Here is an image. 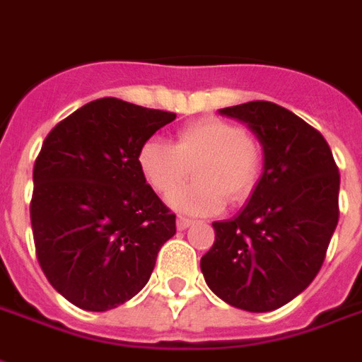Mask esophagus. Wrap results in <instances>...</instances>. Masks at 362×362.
<instances>
[{
    "instance_id": "1",
    "label": "esophagus",
    "mask_w": 362,
    "mask_h": 362,
    "mask_svg": "<svg viewBox=\"0 0 362 362\" xmlns=\"http://www.w3.org/2000/svg\"><path fill=\"white\" fill-rule=\"evenodd\" d=\"M189 226H192V220L185 218V216H179V218H177V229H179V231H183V229H187Z\"/></svg>"
}]
</instances>
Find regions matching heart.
I'll list each match as a JSON object with an SVG mask.
<instances>
[{
    "label": "heart",
    "mask_w": 362,
    "mask_h": 362,
    "mask_svg": "<svg viewBox=\"0 0 362 362\" xmlns=\"http://www.w3.org/2000/svg\"><path fill=\"white\" fill-rule=\"evenodd\" d=\"M195 168L197 183L174 193ZM142 175L160 194H170L179 212H220L226 202H245L262 173L258 142L241 127L220 117L192 121L175 133V142L150 139L139 150Z\"/></svg>",
    "instance_id": "b5f03b06"
}]
</instances>
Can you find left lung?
<instances>
[{"mask_svg":"<svg viewBox=\"0 0 362 362\" xmlns=\"http://www.w3.org/2000/svg\"><path fill=\"white\" fill-rule=\"evenodd\" d=\"M264 150V171L235 218L214 221L200 258L208 287L249 313L284 307L310 286L339 220V170L328 142L299 115L257 100L220 110Z\"/></svg>","mask_w":362,"mask_h":362,"instance_id":"1","label":"left lung"}]
</instances>
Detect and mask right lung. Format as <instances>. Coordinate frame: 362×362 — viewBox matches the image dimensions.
Listing matches in <instances>:
<instances>
[{
    "label": "right lung",
    "instance_id": "obj_1",
    "mask_svg": "<svg viewBox=\"0 0 362 362\" xmlns=\"http://www.w3.org/2000/svg\"><path fill=\"white\" fill-rule=\"evenodd\" d=\"M173 119L100 98L59 121L42 144L30 200L36 257L75 307L104 313L133 299L175 235V214L139 168L142 144Z\"/></svg>",
    "mask_w": 362,
    "mask_h": 362
}]
</instances>
